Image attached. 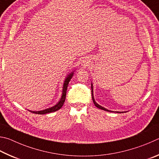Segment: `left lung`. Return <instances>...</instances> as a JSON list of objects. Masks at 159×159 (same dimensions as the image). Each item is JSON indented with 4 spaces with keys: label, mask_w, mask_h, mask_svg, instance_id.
<instances>
[{
    "label": "left lung",
    "mask_w": 159,
    "mask_h": 159,
    "mask_svg": "<svg viewBox=\"0 0 159 159\" xmlns=\"http://www.w3.org/2000/svg\"><path fill=\"white\" fill-rule=\"evenodd\" d=\"M93 85H92V84H91V94H92V100H93V103H94V105H96V107H97L98 108H99V109H101V110H105V111H107V112H112V111H110V110H107L106 108H105V107H102V106H101V105H98V103H97V102L95 101V100H94V98H93ZM117 112V113H121V112ZM122 113H123V112H122Z\"/></svg>",
    "instance_id": "1"
}]
</instances>
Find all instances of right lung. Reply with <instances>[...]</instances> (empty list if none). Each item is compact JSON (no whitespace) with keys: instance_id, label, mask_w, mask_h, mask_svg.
<instances>
[{"instance_id":"obj_1","label":"right lung","mask_w":159,"mask_h":159,"mask_svg":"<svg viewBox=\"0 0 159 159\" xmlns=\"http://www.w3.org/2000/svg\"><path fill=\"white\" fill-rule=\"evenodd\" d=\"M73 75V72L70 73L67 77L66 78L65 81H64L63 83V91H62V96H61V98L60 99L59 102H58L57 105H55L54 106H53L52 107L47 108V109L41 110V111H30L29 110V112H33L34 114H38V115H44V114H47V113H50V112H54L57 111L58 110H60L61 107L63 106V105L65 102L66 100V91H67V88H68V85L69 82L70 81L71 78Z\"/></svg>"}]
</instances>
